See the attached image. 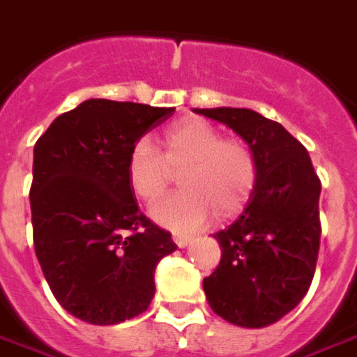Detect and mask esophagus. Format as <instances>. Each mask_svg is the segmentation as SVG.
Instances as JSON below:
<instances>
[{
    "mask_svg": "<svg viewBox=\"0 0 357 357\" xmlns=\"http://www.w3.org/2000/svg\"><path fill=\"white\" fill-rule=\"evenodd\" d=\"M172 239H174V243H176L179 248H183L189 245L191 237H189V235H185V233H174V235H172Z\"/></svg>",
    "mask_w": 357,
    "mask_h": 357,
    "instance_id": "esophagus-1",
    "label": "esophagus"
}]
</instances>
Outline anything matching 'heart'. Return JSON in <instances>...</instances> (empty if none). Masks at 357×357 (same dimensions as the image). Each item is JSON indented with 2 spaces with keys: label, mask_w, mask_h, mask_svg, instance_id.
Wrapping results in <instances>:
<instances>
[{
  "label": "heart",
  "mask_w": 357,
  "mask_h": 357,
  "mask_svg": "<svg viewBox=\"0 0 357 357\" xmlns=\"http://www.w3.org/2000/svg\"><path fill=\"white\" fill-rule=\"evenodd\" d=\"M162 153L147 139L133 143L126 174L133 195L147 204L158 201L179 174L183 191L153 208V218L172 229H193L212 212L229 220L252 199L258 181L255 151L201 118H183L164 130Z\"/></svg>",
  "instance_id": "b5f03b06"
}]
</instances>
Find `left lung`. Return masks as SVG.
<instances>
[{"label":"left lung","instance_id":"1","mask_svg":"<svg viewBox=\"0 0 357 357\" xmlns=\"http://www.w3.org/2000/svg\"><path fill=\"white\" fill-rule=\"evenodd\" d=\"M224 122L255 151L258 181L247 208L214 235L222 258L202 287L214 314L241 327H266L289 314L312 284L321 239L319 193L306 147L250 109H197Z\"/></svg>","mask_w":357,"mask_h":357}]
</instances>
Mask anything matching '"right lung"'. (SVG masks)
Listing matches in <instances>:
<instances>
[{"instance_id": "1", "label": "right lung", "mask_w": 357, "mask_h": 357, "mask_svg": "<svg viewBox=\"0 0 357 357\" xmlns=\"http://www.w3.org/2000/svg\"><path fill=\"white\" fill-rule=\"evenodd\" d=\"M174 110L88 99L36 141V256L53 296L82 321L116 325L143 314L156 266L178 248L141 214L126 174L133 143Z\"/></svg>"}]
</instances>
